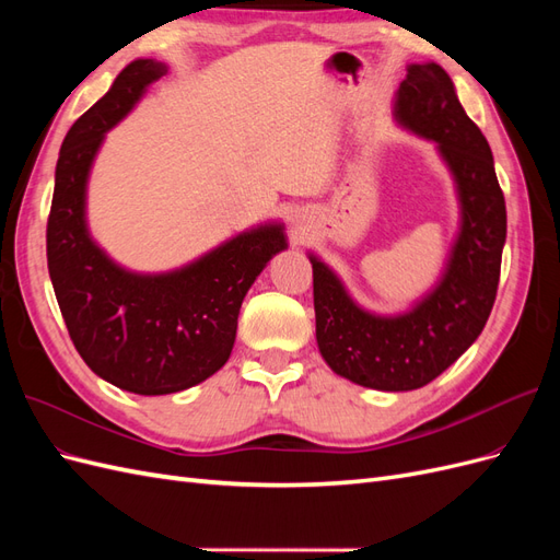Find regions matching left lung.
Masks as SVG:
<instances>
[{
    "instance_id": "8db88e82",
    "label": "left lung",
    "mask_w": 560,
    "mask_h": 560,
    "mask_svg": "<svg viewBox=\"0 0 560 560\" xmlns=\"http://www.w3.org/2000/svg\"><path fill=\"white\" fill-rule=\"evenodd\" d=\"M397 124L436 142L455 179L460 231L442 280L401 315L358 306L334 270L311 254L315 336L334 374L406 393L434 381L477 341L493 311L506 208L490 147L436 62H413L399 83Z\"/></svg>"
}]
</instances>
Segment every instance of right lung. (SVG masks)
I'll return each instance as SVG.
<instances>
[{"label": "right lung", "mask_w": 560, "mask_h": 560, "mask_svg": "<svg viewBox=\"0 0 560 560\" xmlns=\"http://www.w3.org/2000/svg\"><path fill=\"white\" fill-rule=\"evenodd\" d=\"M167 67L132 60L65 135L46 226L48 276L79 354L107 383L135 395H171L229 360L252 282L287 247L282 224H261L171 273H132L95 245L86 184L105 132L138 105Z\"/></svg>", "instance_id": "add662e5"}]
</instances>
